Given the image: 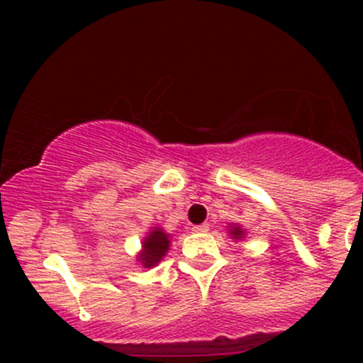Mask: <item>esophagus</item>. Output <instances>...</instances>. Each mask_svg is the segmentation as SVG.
Instances as JSON below:
<instances>
[{
    "instance_id": "1",
    "label": "esophagus",
    "mask_w": 363,
    "mask_h": 363,
    "mask_svg": "<svg viewBox=\"0 0 363 363\" xmlns=\"http://www.w3.org/2000/svg\"><path fill=\"white\" fill-rule=\"evenodd\" d=\"M207 230H208L207 223H203V225H199V226H193V232H207Z\"/></svg>"
}]
</instances>
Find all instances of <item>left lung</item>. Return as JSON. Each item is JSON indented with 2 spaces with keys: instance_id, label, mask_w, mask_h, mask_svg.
I'll use <instances>...</instances> for the list:
<instances>
[{
  "instance_id": "1",
  "label": "left lung",
  "mask_w": 363,
  "mask_h": 363,
  "mask_svg": "<svg viewBox=\"0 0 363 363\" xmlns=\"http://www.w3.org/2000/svg\"><path fill=\"white\" fill-rule=\"evenodd\" d=\"M230 235L233 237V239L235 240H240V239H244V235H246V233H244V230L240 228V226H230Z\"/></svg>"
}]
</instances>
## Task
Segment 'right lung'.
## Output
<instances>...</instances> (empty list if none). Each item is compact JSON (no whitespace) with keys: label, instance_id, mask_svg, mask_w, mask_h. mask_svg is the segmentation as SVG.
<instances>
[{"label":"right lung","instance_id":"right-lung-1","mask_svg":"<svg viewBox=\"0 0 363 363\" xmlns=\"http://www.w3.org/2000/svg\"><path fill=\"white\" fill-rule=\"evenodd\" d=\"M170 235L164 233L161 228H152L149 232V235L145 237L144 242H142V251L138 252V262L145 267V269H151V267L158 265L163 259V256L167 255L168 247H170Z\"/></svg>","mask_w":363,"mask_h":363}]
</instances>
